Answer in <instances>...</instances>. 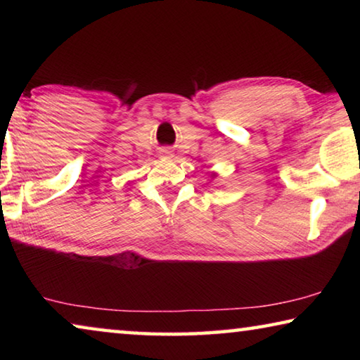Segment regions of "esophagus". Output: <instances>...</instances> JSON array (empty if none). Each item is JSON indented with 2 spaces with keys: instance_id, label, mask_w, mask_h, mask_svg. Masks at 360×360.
<instances>
[{
  "instance_id": "1",
  "label": "esophagus",
  "mask_w": 360,
  "mask_h": 360,
  "mask_svg": "<svg viewBox=\"0 0 360 360\" xmlns=\"http://www.w3.org/2000/svg\"><path fill=\"white\" fill-rule=\"evenodd\" d=\"M162 154H163V155H169V150H168V149H163Z\"/></svg>"
}]
</instances>
